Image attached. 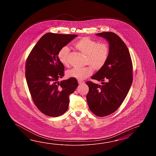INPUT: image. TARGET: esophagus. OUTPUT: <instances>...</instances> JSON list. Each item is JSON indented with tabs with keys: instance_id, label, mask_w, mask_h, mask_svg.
Returning a JSON list of instances; mask_svg holds the SVG:
<instances>
[{
	"instance_id": "esophagus-1",
	"label": "esophagus",
	"mask_w": 156,
	"mask_h": 156,
	"mask_svg": "<svg viewBox=\"0 0 156 156\" xmlns=\"http://www.w3.org/2000/svg\"><path fill=\"white\" fill-rule=\"evenodd\" d=\"M78 83H79L80 85H82V84H83L85 82L83 81V80H78Z\"/></svg>"
}]
</instances>
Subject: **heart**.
I'll use <instances>...</instances> for the list:
<instances>
[{
	"label": "heart",
	"mask_w": 156,
	"mask_h": 156,
	"mask_svg": "<svg viewBox=\"0 0 156 156\" xmlns=\"http://www.w3.org/2000/svg\"><path fill=\"white\" fill-rule=\"evenodd\" d=\"M73 45L80 52L86 55L85 64L90 66L73 68L69 70L66 72L68 77L85 79L92 75L93 69L95 70L101 69L109 58V47L105 42H98L89 37H83L75 42ZM69 53L70 50L66 46L62 47L58 52V60L65 66H69Z\"/></svg>",
	"instance_id": "heart-1"
}]
</instances>
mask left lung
I'll use <instances>...</instances> for the list:
<instances>
[{"label":"left lung","instance_id":"8db88e82","mask_svg":"<svg viewBox=\"0 0 156 156\" xmlns=\"http://www.w3.org/2000/svg\"><path fill=\"white\" fill-rule=\"evenodd\" d=\"M96 34L109 42V56L104 66L91 77L103 85L86 82L89 87L86 99L91 112L103 117L115 112L126 98L133 82V64L129 50L117 34L110 32Z\"/></svg>","mask_w":156,"mask_h":156}]
</instances>
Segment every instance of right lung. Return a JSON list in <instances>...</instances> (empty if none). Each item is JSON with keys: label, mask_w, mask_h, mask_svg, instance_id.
Here are the masks:
<instances>
[{"label": "right lung", "mask_w": 156, "mask_h": 156, "mask_svg": "<svg viewBox=\"0 0 156 156\" xmlns=\"http://www.w3.org/2000/svg\"><path fill=\"white\" fill-rule=\"evenodd\" d=\"M76 34L47 33L30 51L26 63V78L37 108L47 116L57 117L68 109L69 96L78 86L75 78L59 82L65 67L57 57L58 52Z\"/></svg>", "instance_id": "add662e5"}]
</instances>
